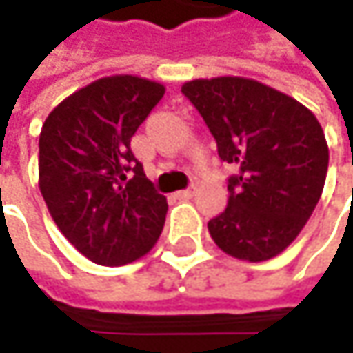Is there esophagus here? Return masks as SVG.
Here are the masks:
<instances>
[{
  "label": "esophagus",
  "mask_w": 353,
  "mask_h": 353,
  "mask_svg": "<svg viewBox=\"0 0 353 353\" xmlns=\"http://www.w3.org/2000/svg\"><path fill=\"white\" fill-rule=\"evenodd\" d=\"M194 194H196V188H188V190H179V192H176V198L177 200H190Z\"/></svg>",
  "instance_id": "obj_1"
}]
</instances>
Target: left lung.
Segmentation results:
<instances>
[{
    "label": "left lung",
    "instance_id": "1",
    "mask_svg": "<svg viewBox=\"0 0 353 353\" xmlns=\"http://www.w3.org/2000/svg\"><path fill=\"white\" fill-rule=\"evenodd\" d=\"M181 94L204 118L219 157L239 168L227 208L208 221L210 237L237 259L276 257L299 237L325 185L329 149L315 114L245 77L194 79Z\"/></svg>",
    "mask_w": 353,
    "mask_h": 353
}]
</instances>
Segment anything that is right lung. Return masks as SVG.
Segmentation results:
<instances>
[{"label":"right lung","mask_w":353,"mask_h":353,"mask_svg":"<svg viewBox=\"0 0 353 353\" xmlns=\"http://www.w3.org/2000/svg\"><path fill=\"white\" fill-rule=\"evenodd\" d=\"M165 88L102 77L65 98L42 124L38 185L69 243L100 265H124L157 243L168 200L147 179L130 139Z\"/></svg>","instance_id":"add662e5"}]
</instances>
